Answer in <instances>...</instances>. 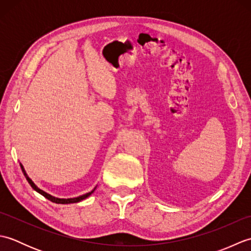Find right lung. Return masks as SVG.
Listing matches in <instances>:
<instances>
[{
	"label": "right lung",
	"instance_id": "add662e5",
	"mask_svg": "<svg viewBox=\"0 0 251 251\" xmlns=\"http://www.w3.org/2000/svg\"><path fill=\"white\" fill-rule=\"evenodd\" d=\"M20 167H21V170H23V173H24V175H25V177L26 181H28L29 184L32 186V189L35 190V191L37 192V193H40L41 195H43L44 197H46L47 200H50V201H52V202H56V204H71V202H78V201H83V200H85V199H87V197H88L89 195H92L93 192L96 190V188H95L93 191L88 192V193L84 194V195H81V196H78V197H74V199H58V197L52 196V195H50V194H49V193H46V192H44L43 190H41V189L37 188V186L34 184L33 181H32V180L28 177V175H26L25 170L24 166H23V165H21V164H20Z\"/></svg>",
	"mask_w": 251,
	"mask_h": 251
}]
</instances>
